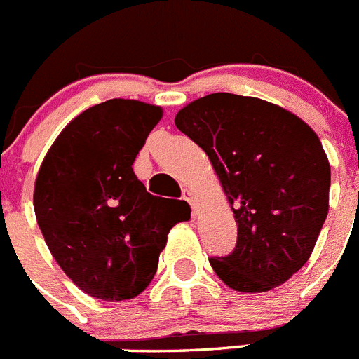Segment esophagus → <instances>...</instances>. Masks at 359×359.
Wrapping results in <instances>:
<instances>
[{"instance_id":"1","label":"esophagus","mask_w":359,"mask_h":359,"mask_svg":"<svg viewBox=\"0 0 359 359\" xmlns=\"http://www.w3.org/2000/svg\"><path fill=\"white\" fill-rule=\"evenodd\" d=\"M183 199H185V201L192 206V212H194V215H196L197 213V196L196 194H194L192 190L185 189L183 190Z\"/></svg>"}]
</instances>
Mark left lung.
I'll return each instance as SVG.
<instances>
[{
	"label": "left lung",
	"mask_w": 359,
	"mask_h": 359,
	"mask_svg": "<svg viewBox=\"0 0 359 359\" xmlns=\"http://www.w3.org/2000/svg\"><path fill=\"white\" fill-rule=\"evenodd\" d=\"M176 128L208 154L238 224L210 265L236 292L272 290L308 262L330 210L331 169L317 133L258 97L217 92L177 111Z\"/></svg>",
	"instance_id": "8db88e82"
}]
</instances>
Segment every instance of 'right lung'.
<instances>
[{"instance_id": "obj_1", "label": "right lung", "mask_w": 359, "mask_h": 359, "mask_svg": "<svg viewBox=\"0 0 359 359\" xmlns=\"http://www.w3.org/2000/svg\"><path fill=\"white\" fill-rule=\"evenodd\" d=\"M162 108L110 100L62 130L37 174L34 208L46 244L85 294L133 299L156 274L177 220L133 172Z\"/></svg>"}]
</instances>
